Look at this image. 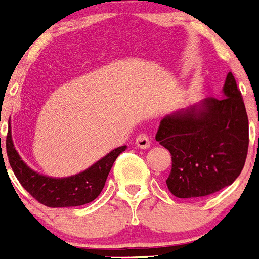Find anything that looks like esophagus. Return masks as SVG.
Instances as JSON below:
<instances>
[{"label":"esophagus","instance_id":"obj_1","mask_svg":"<svg viewBox=\"0 0 259 259\" xmlns=\"http://www.w3.org/2000/svg\"><path fill=\"white\" fill-rule=\"evenodd\" d=\"M135 144L138 145L139 148H141V149H148V148L151 147V140H149V138L145 134H140L136 138V140H135Z\"/></svg>","mask_w":259,"mask_h":259}]
</instances>
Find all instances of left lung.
<instances>
[{
	"label": "left lung",
	"mask_w": 259,
	"mask_h": 259,
	"mask_svg": "<svg viewBox=\"0 0 259 259\" xmlns=\"http://www.w3.org/2000/svg\"><path fill=\"white\" fill-rule=\"evenodd\" d=\"M223 98H205L166 115L156 140L171 154L167 189L177 198L196 199L235 182L245 165L249 120L231 72Z\"/></svg>",
	"instance_id": "1"
}]
</instances>
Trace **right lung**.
<instances>
[{
    "mask_svg": "<svg viewBox=\"0 0 259 259\" xmlns=\"http://www.w3.org/2000/svg\"><path fill=\"white\" fill-rule=\"evenodd\" d=\"M125 145L115 148L81 173L64 178H54L37 173L22 160L13 143L12 128H9L6 136V153L17 180L32 198L52 208L77 207L93 202L102 191L115 160L121 152L125 151Z\"/></svg>",
    "mask_w": 259,
    "mask_h": 259,
    "instance_id": "obj_1",
    "label": "right lung"
}]
</instances>
